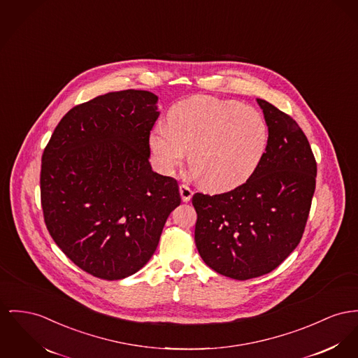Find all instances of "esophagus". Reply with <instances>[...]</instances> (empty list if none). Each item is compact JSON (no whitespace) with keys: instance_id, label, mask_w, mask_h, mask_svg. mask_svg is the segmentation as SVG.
Returning <instances> with one entry per match:
<instances>
[{"instance_id":"obj_1","label":"esophagus","mask_w":358,"mask_h":358,"mask_svg":"<svg viewBox=\"0 0 358 358\" xmlns=\"http://www.w3.org/2000/svg\"><path fill=\"white\" fill-rule=\"evenodd\" d=\"M179 191H180V196H182L183 202H189L191 196H192V194H194L187 185H180L179 186Z\"/></svg>"}]
</instances>
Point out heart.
<instances>
[{"instance_id":"1","label":"heart","mask_w":358,"mask_h":358,"mask_svg":"<svg viewBox=\"0 0 358 358\" xmlns=\"http://www.w3.org/2000/svg\"><path fill=\"white\" fill-rule=\"evenodd\" d=\"M268 143L262 114L236 100L196 96L172 107L168 123L149 137L155 160L166 173L189 153L194 179L205 189L225 191L244 183L259 167Z\"/></svg>"}]
</instances>
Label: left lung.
Wrapping results in <instances>:
<instances>
[{"label":"left lung","mask_w":358,"mask_h":358,"mask_svg":"<svg viewBox=\"0 0 358 358\" xmlns=\"http://www.w3.org/2000/svg\"><path fill=\"white\" fill-rule=\"evenodd\" d=\"M268 127L262 162L236 189L195 192V245L218 274L250 280L273 271L303 238L316 185V160L297 122L257 99Z\"/></svg>","instance_id":"left-lung-1"}]
</instances>
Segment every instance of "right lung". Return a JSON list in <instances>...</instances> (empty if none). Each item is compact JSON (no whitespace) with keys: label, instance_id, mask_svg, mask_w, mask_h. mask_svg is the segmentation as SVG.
Listing matches in <instances>:
<instances>
[{"label":"right lung","instance_id":"add662e5","mask_svg":"<svg viewBox=\"0 0 358 358\" xmlns=\"http://www.w3.org/2000/svg\"><path fill=\"white\" fill-rule=\"evenodd\" d=\"M156 103L152 92L126 90L78 104L59 120L42 155L48 234L76 266L101 280L143 267L180 205L178 182L149 163Z\"/></svg>","mask_w":358,"mask_h":358}]
</instances>
